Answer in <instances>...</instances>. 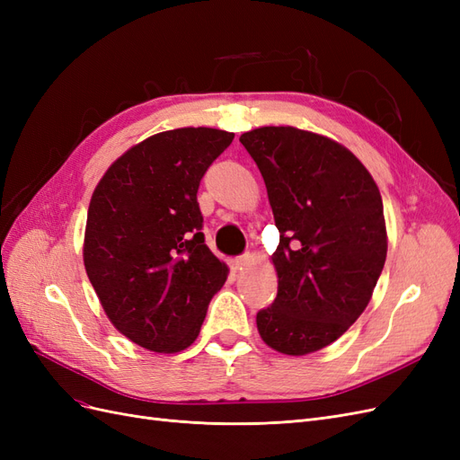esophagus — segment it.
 Listing matches in <instances>:
<instances>
[{
    "instance_id": "esophagus-1",
    "label": "esophagus",
    "mask_w": 460,
    "mask_h": 460,
    "mask_svg": "<svg viewBox=\"0 0 460 460\" xmlns=\"http://www.w3.org/2000/svg\"><path fill=\"white\" fill-rule=\"evenodd\" d=\"M247 257H238V259H232V269L234 270H242L243 267H245V264H247Z\"/></svg>"
}]
</instances>
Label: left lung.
<instances>
[{
  "label": "left lung",
  "instance_id": "left-lung-1",
  "mask_svg": "<svg viewBox=\"0 0 460 460\" xmlns=\"http://www.w3.org/2000/svg\"><path fill=\"white\" fill-rule=\"evenodd\" d=\"M240 142L257 163L280 243L278 296L257 313L270 349L301 357L349 330L372 299L387 255L380 190L345 146L294 127H261Z\"/></svg>",
  "mask_w": 460,
  "mask_h": 460
}]
</instances>
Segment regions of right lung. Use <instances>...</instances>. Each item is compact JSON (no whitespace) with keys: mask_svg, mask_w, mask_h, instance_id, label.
<instances>
[{"mask_svg":"<svg viewBox=\"0 0 460 460\" xmlns=\"http://www.w3.org/2000/svg\"><path fill=\"white\" fill-rule=\"evenodd\" d=\"M234 140L188 127L153 134L109 166L88 207L84 267L122 336L153 353L184 351L228 278L205 245L198 190Z\"/></svg>","mask_w":460,"mask_h":460,"instance_id":"1","label":"right lung"}]
</instances>
